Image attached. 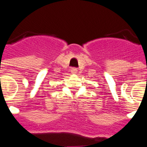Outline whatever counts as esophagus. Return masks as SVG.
I'll return each instance as SVG.
<instances>
[{
	"instance_id": "esophagus-1",
	"label": "esophagus",
	"mask_w": 147,
	"mask_h": 147,
	"mask_svg": "<svg viewBox=\"0 0 147 147\" xmlns=\"http://www.w3.org/2000/svg\"><path fill=\"white\" fill-rule=\"evenodd\" d=\"M70 71H71V73L73 74H77V73H78V69H77V68H72Z\"/></svg>"
}]
</instances>
